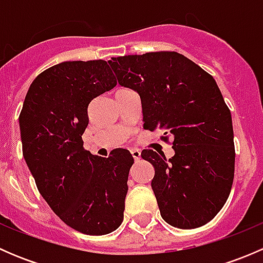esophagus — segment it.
Segmentation results:
<instances>
[{
    "instance_id": "1",
    "label": "esophagus",
    "mask_w": 263,
    "mask_h": 263,
    "mask_svg": "<svg viewBox=\"0 0 263 263\" xmlns=\"http://www.w3.org/2000/svg\"><path fill=\"white\" fill-rule=\"evenodd\" d=\"M131 154L136 161L140 160V158H141V151H140L139 148H131Z\"/></svg>"
}]
</instances>
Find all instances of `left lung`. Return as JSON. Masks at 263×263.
Returning <instances> with one entry per match:
<instances>
[{"instance_id": "left-lung-1", "label": "left lung", "mask_w": 263, "mask_h": 263, "mask_svg": "<svg viewBox=\"0 0 263 263\" xmlns=\"http://www.w3.org/2000/svg\"><path fill=\"white\" fill-rule=\"evenodd\" d=\"M109 65L119 85L140 94L144 128L163 129L176 153H141L155 168L161 217L179 229L208 224L229 197L235 163L232 115L216 81L177 52L113 57Z\"/></svg>"}]
</instances>
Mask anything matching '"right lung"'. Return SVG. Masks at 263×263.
Masks as SVG:
<instances>
[{"mask_svg":"<svg viewBox=\"0 0 263 263\" xmlns=\"http://www.w3.org/2000/svg\"><path fill=\"white\" fill-rule=\"evenodd\" d=\"M116 85L107 61L58 63L31 82L18 117L23 155L39 193L65 224L89 235L122 224L134 164L126 148L108 158L84 148L87 107Z\"/></svg>","mask_w":263,"mask_h":263,"instance_id":"add662e5","label":"right lung"}]
</instances>
